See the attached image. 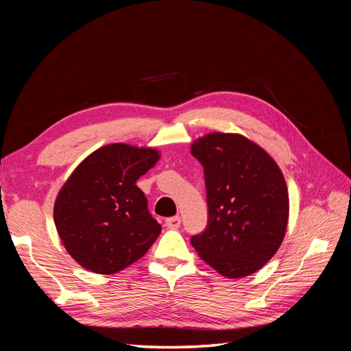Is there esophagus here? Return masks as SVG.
<instances>
[{"mask_svg":"<svg viewBox=\"0 0 351 351\" xmlns=\"http://www.w3.org/2000/svg\"><path fill=\"white\" fill-rule=\"evenodd\" d=\"M165 226H167L169 230H176V228H178L180 226H182V218H180L178 215L171 217V218H167V219H165Z\"/></svg>","mask_w":351,"mask_h":351,"instance_id":"34e87169","label":"esophagus"}]
</instances>
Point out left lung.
<instances>
[{
	"instance_id": "obj_1",
	"label": "left lung",
	"mask_w": 351,
	"mask_h": 351,
	"mask_svg": "<svg viewBox=\"0 0 351 351\" xmlns=\"http://www.w3.org/2000/svg\"><path fill=\"white\" fill-rule=\"evenodd\" d=\"M190 152L204 167L208 204V226L192 246L224 277H247L285 236L289 190L281 169L259 145L234 133L199 137Z\"/></svg>"
}]
</instances>
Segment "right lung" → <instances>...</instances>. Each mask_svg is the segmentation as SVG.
<instances>
[{
    "label": "right lung",
    "instance_id": "add662e5",
    "mask_svg": "<svg viewBox=\"0 0 351 351\" xmlns=\"http://www.w3.org/2000/svg\"><path fill=\"white\" fill-rule=\"evenodd\" d=\"M159 159L152 147L111 143L92 152L61 187L54 222L61 243L84 269L111 275L149 250L161 226L136 186Z\"/></svg>",
    "mask_w": 351,
    "mask_h": 351
}]
</instances>
